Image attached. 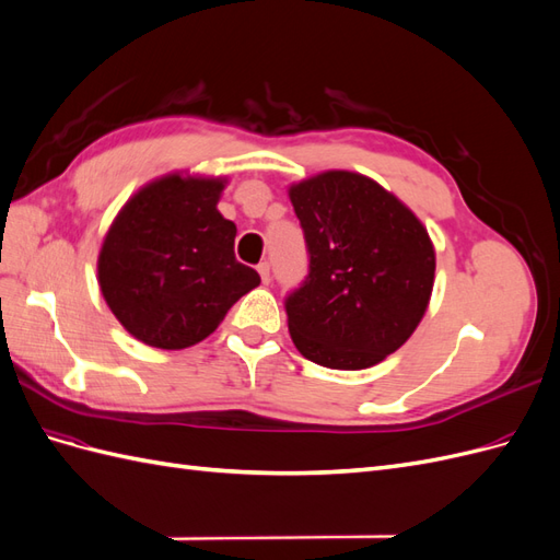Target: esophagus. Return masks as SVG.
Returning a JSON list of instances; mask_svg holds the SVG:
<instances>
[{"mask_svg": "<svg viewBox=\"0 0 560 560\" xmlns=\"http://www.w3.org/2000/svg\"><path fill=\"white\" fill-rule=\"evenodd\" d=\"M257 270H259V276H261L264 284H268V282H270V264H268V261H261V264L257 266Z\"/></svg>", "mask_w": 560, "mask_h": 560, "instance_id": "obj_1", "label": "esophagus"}]
</instances>
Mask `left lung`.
I'll return each mask as SVG.
<instances>
[{
    "label": "left lung",
    "mask_w": 560,
    "mask_h": 560,
    "mask_svg": "<svg viewBox=\"0 0 560 560\" xmlns=\"http://www.w3.org/2000/svg\"><path fill=\"white\" fill-rule=\"evenodd\" d=\"M308 278L284 301L303 358L358 371L399 350L434 287V245L404 202L371 177L327 171L290 186Z\"/></svg>",
    "instance_id": "obj_1"
}]
</instances>
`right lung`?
<instances>
[{
	"label": "right lung",
	"mask_w": 560,
	"mask_h": 560,
	"mask_svg": "<svg viewBox=\"0 0 560 560\" xmlns=\"http://www.w3.org/2000/svg\"><path fill=\"white\" fill-rule=\"evenodd\" d=\"M226 177L171 173L118 210L97 254L109 311L138 341L182 350L208 338L235 301L259 287L233 254V222L217 210Z\"/></svg>",
	"instance_id": "add662e5"
}]
</instances>
